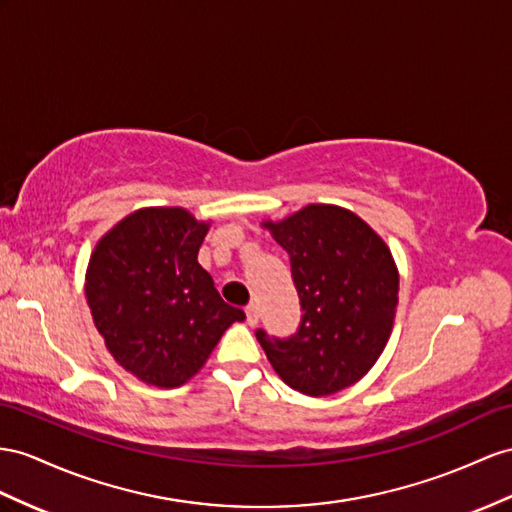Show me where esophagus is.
<instances>
[{
  "label": "esophagus",
  "mask_w": 512,
  "mask_h": 512,
  "mask_svg": "<svg viewBox=\"0 0 512 512\" xmlns=\"http://www.w3.org/2000/svg\"><path fill=\"white\" fill-rule=\"evenodd\" d=\"M246 322L251 324V326H255L259 322V309H257V305H248L246 307Z\"/></svg>",
  "instance_id": "34e87169"
}]
</instances>
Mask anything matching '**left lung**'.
Listing matches in <instances>:
<instances>
[{"instance_id": "1", "label": "left lung", "mask_w": 512, "mask_h": 512, "mask_svg": "<svg viewBox=\"0 0 512 512\" xmlns=\"http://www.w3.org/2000/svg\"><path fill=\"white\" fill-rule=\"evenodd\" d=\"M270 229L292 264L300 298L298 331H257L283 383L307 396H331L370 372L387 346L398 305V268L368 222L350 209L313 203Z\"/></svg>"}]
</instances>
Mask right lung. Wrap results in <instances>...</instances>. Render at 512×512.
<instances>
[{
  "label": "right lung",
  "mask_w": 512,
  "mask_h": 512,
  "mask_svg": "<svg viewBox=\"0 0 512 512\" xmlns=\"http://www.w3.org/2000/svg\"><path fill=\"white\" fill-rule=\"evenodd\" d=\"M207 229L183 207H144L90 255L84 287L97 331L142 383L173 389L190 381L222 333L246 318L196 259Z\"/></svg>",
  "instance_id": "obj_1"
}]
</instances>
